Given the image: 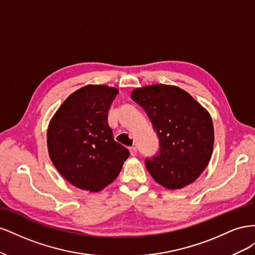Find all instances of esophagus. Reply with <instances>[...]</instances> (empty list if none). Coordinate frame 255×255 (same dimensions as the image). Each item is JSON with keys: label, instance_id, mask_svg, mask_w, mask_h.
<instances>
[{"label": "esophagus", "instance_id": "1", "mask_svg": "<svg viewBox=\"0 0 255 255\" xmlns=\"http://www.w3.org/2000/svg\"><path fill=\"white\" fill-rule=\"evenodd\" d=\"M128 150H129V153L132 156H135L137 154V149L135 148V146H130V148H128Z\"/></svg>", "mask_w": 255, "mask_h": 255}]
</instances>
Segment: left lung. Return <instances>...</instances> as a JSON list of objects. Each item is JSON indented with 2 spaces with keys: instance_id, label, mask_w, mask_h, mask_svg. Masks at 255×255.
<instances>
[{
  "instance_id": "obj_1",
  "label": "left lung",
  "mask_w": 255,
  "mask_h": 255,
  "mask_svg": "<svg viewBox=\"0 0 255 255\" xmlns=\"http://www.w3.org/2000/svg\"><path fill=\"white\" fill-rule=\"evenodd\" d=\"M130 98L145 111L159 138L158 155L145 159L151 176L172 190L194 183L212 157L214 126L210 113L173 85L136 88Z\"/></svg>"
}]
</instances>
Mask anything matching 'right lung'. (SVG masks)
I'll use <instances>...</instances> for the list:
<instances>
[{"mask_svg": "<svg viewBox=\"0 0 255 255\" xmlns=\"http://www.w3.org/2000/svg\"><path fill=\"white\" fill-rule=\"evenodd\" d=\"M118 89L86 85L69 96L52 117L47 143L52 163L73 186L98 192L121 171L128 150L115 141L107 115Z\"/></svg>", "mask_w": 255, "mask_h": 255, "instance_id": "obj_1", "label": "right lung"}]
</instances>
